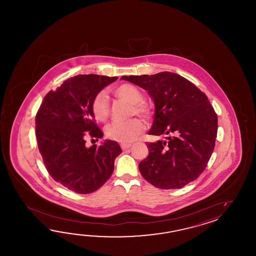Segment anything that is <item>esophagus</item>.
<instances>
[{
  "label": "esophagus",
  "instance_id": "34e87169",
  "mask_svg": "<svg viewBox=\"0 0 256 256\" xmlns=\"http://www.w3.org/2000/svg\"><path fill=\"white\" fill-rule=\"evenodd\" d=\"M130 146H132V144H120V147H122V150L129 149Z\"/></svg>",
  "mask_w": 256,
  "mask_h": 256
}]
</instances>
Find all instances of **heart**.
I'll return each mask as SVG.
<instances>
[{"instance_id":"heart-1","label":"heart","mask_w":256,"mask_h":256,"mask_svg":"<svg viewBox=\"0 0 256 256\" xmlns=\"http://www.w3.org/2000/svg\"><path fill=\"white\" fill-rule=\"evenodd\" d=\"M112 93L116 98L130 104V115L137 114L149 120L154 115V107L144 100V94L138 88L132 84H122L115 88ZM92 112L98 122H106L110 116L109 100L105 93H98L92 100ZM146 126L140 119H132L127 122H114L106 127V136L120 144H129L136 141L142 134Z\"/></svg>"}]
</instances>
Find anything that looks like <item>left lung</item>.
Returning a JSON list of instances; mask_svg holds the SVG:
<instances>
[{
    "mask_svg": "<svg viewBox=\"0 0 256 256\" xmlns=\"http://www.w3.org/2000/svg\"><path fill=\"white\" fill-rule=\"evenodd\" d=\"M144 88L156 106L151 136L166 140L147 142L149 154L139 164L144 178L163 190L181 188L207 166L217 137L218 118L206 94L172 72L122 76Z\"/></svg>",
    "mask_w": 256,
    "mask_h": 256,
    "instance_id": "obj_1",
    "label": "left lung"
}]
</instances>
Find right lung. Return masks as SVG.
<instances>
[{"mask_svg": "<svg viewBox=\"0 0 256 256\" xmlns=\"http://www.w3.org/2000/svg\"><path fill=\"white\" fill-rule=\"evenodd\" d=\"M117 76L95 74L68 78L44 98L36 116L39 152L52 178L70 190L88 194L109 180L120 152L118 142L106 140L86 147L87 136L102 138L92 112V100Z\"/></svg>", "mask_w": 256, "mask_h": 256, "instance_id": "1", "label": "right lung"}]
</instances>
